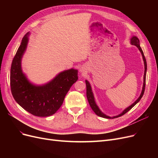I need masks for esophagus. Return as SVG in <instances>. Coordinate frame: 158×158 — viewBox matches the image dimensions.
I'll return each instance as SVG.
<instances>
[{"instance_id": "obj_1", "label": "esophagus", "mask_w": 158, "mask_h": 158, "mask_svg": "<svg viewBox=\"0 0 158 158\" xmlns=\"http://www.w3.org/2000/svg\"><path fill=\"white\" fill-rule=\"evenodd\" d=\"M83 71V70H82V69H80V72H82Z\"/></svg>"}]
</instances>
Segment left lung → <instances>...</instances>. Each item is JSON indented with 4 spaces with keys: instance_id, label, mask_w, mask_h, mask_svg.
<instances>
[{
    "instance_id": "left-lung-1",
    "label": "left lung",
    "mask_w": 158,
    "mask_h": 158,
    "mask_svg": "<svg viewBox=\"0 0 158 158\" xmlns=\"http://www.w3.org/2000/svg\"><path fill=\"white\" fill-rule=\"evenodd\" d=\"M131 44L136 46L137 48L139 49V51H140L142 56V59L143 60H144V82H143V86H142V92L140 95L139 98H138L136 101L134 102L132 105H131L130 106L128 107L127 108H126L124 111L121 113L118 114L117 116H114L113 117H109L106 115V114H104L101 110L99 109V108L98 107V106H97L96 103H95V98H94V94L92 92V87H91V85L89 84V82H88V80H85V84H86V95H87V99L88 101L89 102V106L91 107V108L92 109L93 111H94V113L97 114L98 116H99L103 118H117L121 117L123 114H125L126 113H127L128 111L130 110L135 106V105L140 102V100L141 99L142 97L143 96L144 93V90H145V85H146V71H147V63H146V60L145 59V56L144 55V52L142 51V49H141V47L140 46V41L138 40V38L136 36H132L131 39Z\"/></svg>"
}]
</instances>
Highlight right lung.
I'll use <instances>...</instances> for the list:
<instances>
[{
    "instance_id": "1",
    "label": "right lung",
    "mask_w": 158,
    "mask_h": 158,
    "mask_svg": "<svg viewBox=\"0 0 158 158\" xmlns=\"http://www.w3.org/2000/svg\"><path fill=\"white\" fill-rule=\"evenodd\" d=\"M30 32L23 37L10 69V88L15 101L26 111L37 117L55 114L63 103L70 87L78 80V70H64L43 85L30 82L22 69V59L26 50Z\"/></svg>"
}]
</instances>
